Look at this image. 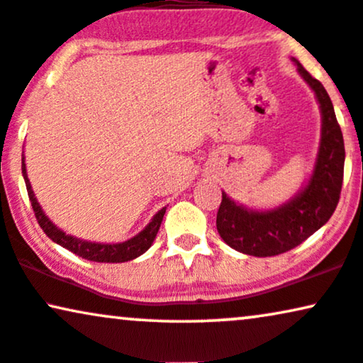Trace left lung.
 Segmentation results:
<instances>
[{
  "label": "left lung",
  "mask_w": 363,
  "mask_h": 363,
  "mask_svg": "<svg viewBox=\"0 0 363 363\" xmlns=\"http://www.w3.org/2000/svg\"><path fill=\"white\" fill-rule=\"evenodd\" d=\"M291 60L301 79L315 91L322 113V135L313 172L298 194L274 209L246 208L223 192L216 218L219 236L228 246L258 258L286 253L301 245L332 218L340 199L345 145L333 104L325 86L313 79L296 58Z\"/></svg>",
  "instance_id": "8db88e82"
}]
</instances>
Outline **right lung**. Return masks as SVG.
<instances>
[{
    "mask_svg": "<svg viewBox=\"0 0 363 363\" xmlns=\"http://www.w3.org/2000/svg\"><path fill=\"white\" fill-rule=\"evenodd\" d=\"M21 172L23 179H25L31 206H33L36 221H38L40 228L45 231V235H47L53 242H57V245L63 246L65 250L72 251V253L79 255L82 258L89 261H97V263H123V261L139 258L140 255H144L145 251L152 246L155 236H157L160 223H162L164 214H166V208L157 211V214L150 219V223L142 229L139 235H135L134 238H130V240L123 242H94L80 240V238L77 236L67 235L63 229L55 226V224L50 221L48 216L43 213L33 189H31L28 174H26L25 155L21 157Z\"/></svg>",
    "mask_w": 363,
    "mask_h": 363,
    "instance_id": "add662e5",
    "label": "right lung"
}]
</instances>
